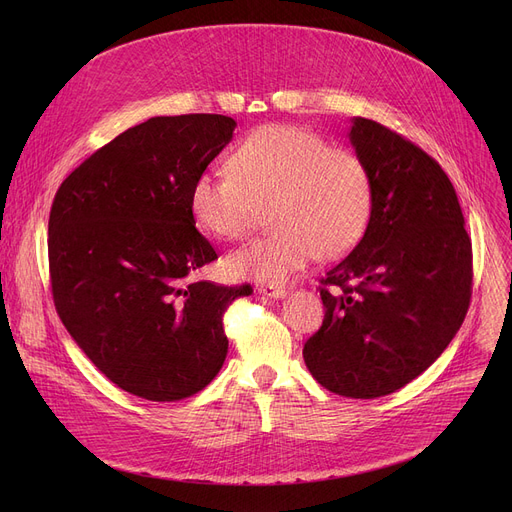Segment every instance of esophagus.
Here are the masks:
<instances>
[{"label": "esophagus", "mask_w": 512, "mask_h": 512, "mask_svg": "<svg viewBox=\"0 0 512 512\" xmlns=\"http://www.w3.org/2000/svg\"><path fill=\"white\" fill-rule=\"evenodd\" d=\"M257 290L259 294H265V297H272V299H284L288 294V290L282 284H261Z\"/></svg>", "instance_id": "obj_1"}]
</instances>
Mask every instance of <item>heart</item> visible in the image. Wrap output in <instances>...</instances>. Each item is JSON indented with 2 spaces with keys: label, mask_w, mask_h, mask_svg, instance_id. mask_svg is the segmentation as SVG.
<instances>
[{
  "label": "heart",
  "mask_w": 512,
  "mask_h": 512,
  "mask_svg": "<svg viewBox=\"0 0 512 512\" xmlns=\"http://www.w3.org/2000/svg\"><path fill=\"white\" fill-rule=\"evenodd\" d=\"M230 172H203L191 186L195 222L240 240L270 209L274 230L228 259L236 278L282 282L315 257L332 261L363 240L375 207L365 161L299 126L267 124L238 143Z\"/></svg>",
  "instance_id": "obj_1"
}]
</instances>
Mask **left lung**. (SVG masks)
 <instances>
[{"instance_id":"8db88e82","label":"left lung","mask_w":512,"mask_h":512,"mask_svg":"<svg viewBox=\"0 0 512 512\" xmlns=\"http://www.w3.org/2000/svg\"><path fill=\"white\" fill-rule=\"evenodd\" d=\"M348 137L373 178V218L321 278L326 317L303 359L330 392L378 398L415 380L459 332L473 253L454 186L434 157L367 118H355Z\"/></svg>"}]
</instances>
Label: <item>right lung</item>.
<instances>
[{
	"label": "right lung",
	"mask_w": 512,
	"mask_h": 512,
	"mask_svg": "<svg viewBox=\"0 0 512 512\" xmlns=\"http://www.w3.org/2000/svg\"><path fill=\"white\" fill-rule=\"evenodd\" d=\"M234 128L220 114L149 118L87 157L49 211L62 324L107 380L145 400L203 390L226 361L228 305L253 292L188 282L218 259L195 228L191 186Z\"/></svg>",
	"instance_id": "obj_1"
}]
</instances>
